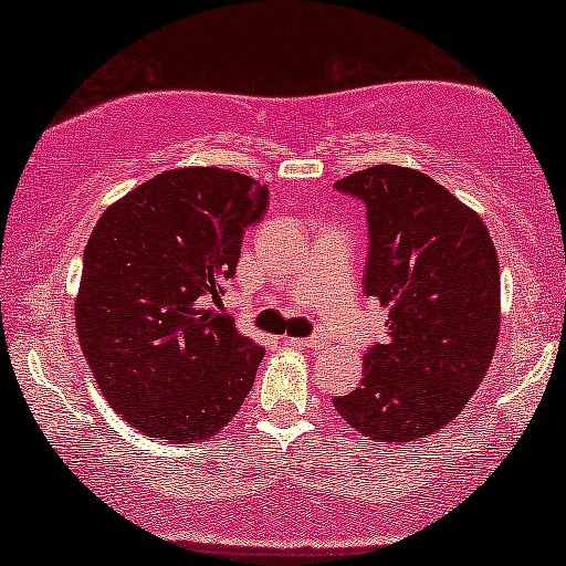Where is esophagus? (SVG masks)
Here are the masks:
<instances>
[{
    "mask_svg": "<svg viewBox=\"0 0 566 566\" xmlns=\"http://www.w3.org/2000/svg\"><path fill=\"white\" fill-rule=\"evenodd\" d=\"M295 345H301L305 350H316V348H324V337H305V339H292Z\"/></svg>",
    "mask_w": 566,
    "mask_h": 566,
    "instance_id": "esophagus-1",
    "label": "esophagus"
}]
</instances>
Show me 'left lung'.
I'll return each instance as SVG.
<instances>
[{"label":"left lung","instance_id":"obj_1","mask_svg":"<svg viewBox=\"0 0 566 566\" xmlns=\"http://www.w3.org/2000/svg\"><path fill=\"white\" fill-rule=\"evenodd\" d=\"M369 223L366 295L387 311V343L364 353L360 387L337 413L377 442L442 430L485 379L501 326V271L482 218L403 166L335 181Z\"/></svg>","mask_w":566,"mask_h":566}]
</instances>
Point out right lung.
<instances>
[{"label":"right lung","instance_id":"right-lung-1","mask_svg":"<svg viewBox=\"0 0 566 566\" xmlns=\"http://www.w3.org/2000/svg\"><path fill=\"white\" fill-rule=\"evenodd\" d=\"M269 189L227 168H174L113 202L84 250L76 329L102 395L134 430L208 440L240 411L263 348L221 313L242 234Z\"/></svg>","mask_w":566,"mask_h":566}]
</instances>
